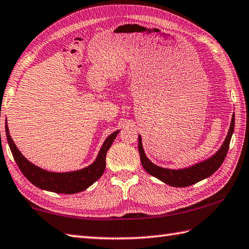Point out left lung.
<instances>
[{"label":"left lung","instance_id":"left-lung-1","mask_svg":"<svg viewBox=\"0 0 249 249\" xmlns=\"http://www.w3.org/2000/svg\"><path fill=\"white\" fill-rule=\"evenodd\" d=\"M234 123L235 118L234 114H233L230 128H229L225 142L222 143L221 148L217 151V153L213 154L212 158L207 159L206 160H203L201 163H197L191 167L183 169H168L160 167L158 165L153 164L144 153L142 142H141V136L139 135L138 150L140 154L141 164H142L145 172L149 173L151 176L160 179V181L167 183L168 186L177 188L191 186V184L196 183L203 179L212 176V175L221 166V164L223 163V160H225L227 157L232 134L233 131H234Z\"/></svg>","mask_w":249,"mask_h":249}]
</instances>
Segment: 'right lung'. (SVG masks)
<instances>
[{
  "label": "right lung",
  "mask_w": 249,
  "mask_h": 249,
  "mask_svg": "<svg viewBox=\"0 0 249 249\" xmlns=\"http://www.w3.org/2000/svg\"><path fill=\"white\" fill-rule=\"evenodd\" d=\"M5 131H6L7 142L9 148H11L15 162L17 163L19 169L21 170L23 176L29 181L33 183L36 187L46 190V191L61 194H73L84 191V190L90 187L92 183L97 181L102 176L106 168L107 152L110 149L111 144L113 143V141L116 136H118L120 130L112 133L106 139L99 151L98 157H97L94 163L85 168L68 173L47 172V170L37 167L31 162H29L20 153V151L18 150L16 144L14 143L11 135H9L7 122L5 124Z\"/></svg>",
  "instance_id": "add662e5"
}]
</instances>
